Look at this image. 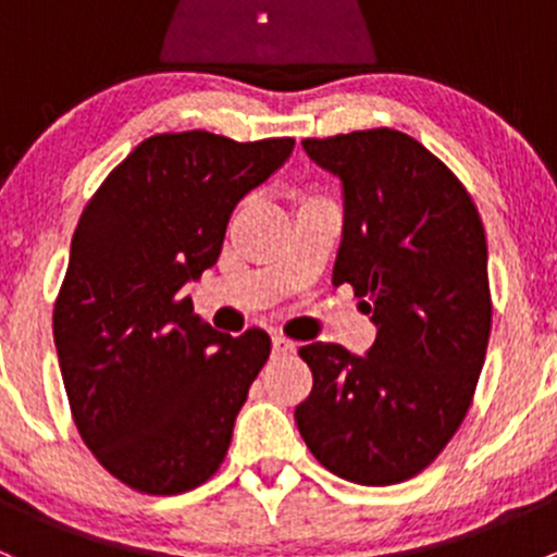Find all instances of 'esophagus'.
I'll use <instances>...</instances> for the list:
<instances>
[{
	"label": "esophagus",
	"mask_w": 557,
	"mask_h": 557,
	"mask_svg": "<svg viewBox=\"0 0 557 557\" xmlns=\"http://www.w3.org/2000/svg\"><path fill=\"white\" fill-rule=\"evenodd\" d=\"M290 352H296V342H290V339H285V336L274 334L272 336V356L283 358V356H290Z\"/></svg>",
	"instance_id": "obj_1"
}]
</instances>
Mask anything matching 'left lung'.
Listing matches in <instances>:
<instances>
[{"mask_svg":"<svg viewBox=\"0 0 557 557\" xmlns=\"http://www.w3.org/2000/svg\"><path fill=\"white\" fill-rule=\"evenodd\" d=\"M345 199L334 285L363 296L367 356L312 342L296 425L329 471L358 485L420 474L463 423L491 336L487 245L460 180L393 128L305 139Z\"/></svg>","mask_w":557,"mask_h":557,"instance_id":"left-lung-1","label":"left lung"}]
</instances>
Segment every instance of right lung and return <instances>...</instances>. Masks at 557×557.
Listing matches in <instances>:
<instances>
[{"instance_id": "right-lung-1", "label": "right lung", "mask_w": 557, "mask_h": 557, "mask_svg": "<svg viewBox=\"0 0 557 557\" xmlns=\"http://www.w3.org/2000/svg\"><path fill=\"white\" fill-rule=\"evenodd\" d=\"M294 145L156 134L77 221L53 307L55 352L83 442L134 491H194L226 458L272 342L261 329L232 336L201 323L183 285L218 261L234 207Z\"/></svg>"}]
</instances>
